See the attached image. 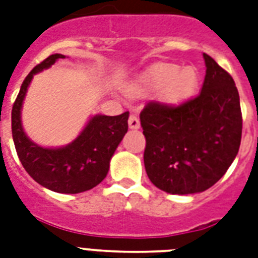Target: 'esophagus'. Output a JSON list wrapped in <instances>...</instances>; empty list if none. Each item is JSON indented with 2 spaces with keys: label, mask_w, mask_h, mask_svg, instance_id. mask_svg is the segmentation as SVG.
I'll return each mask as SVG.
<instances>
[{
  "label": "esophagus",
  "mask_w": 258,
  "mask_h": 258,
  "mask_svg": "<svg viewBox=\"0 0 258 258\" xmlns=\"http://www.w3.org/2000/svg\"><path fill=\"white\" fill-rule=\"evenodd\" d=\"M139 125H141V123H139V119H138V116L135 115H131L128 117V127L131 130H137L139 128Z\"/></svg>",
  "instance_id": "1"
}]
</instances>
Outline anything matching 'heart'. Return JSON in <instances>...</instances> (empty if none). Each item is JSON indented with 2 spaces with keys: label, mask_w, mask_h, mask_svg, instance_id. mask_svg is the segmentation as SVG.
Wrapping results in <instances>:
<instances>
[{
  "label": "heart",
  "mask_w": 258,
  "mask_h": 258,
  "mask_svg": "<svg viewBox=\"0 0 258 258\" xmlns=\"http://www.w3.org/2000/svg\"><path fill=\"white\" fill-rule=\"evenodd\" d=\"M198 86V73L194 68L161 63L141 74L127 86L131 96L161 93L166 103L177 104L194 93Z\"/></svg>",
  "instance_id": "heart-1"
}]
</instances>
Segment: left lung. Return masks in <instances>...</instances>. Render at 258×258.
<instances>
[{
    "label": "left lung",
    "instance_id": "obj_1",
    "mask_svg": "<svg viewBox=\"0 0 258 258\" xmlns=\"http://www.w3.org/2000/svg\"><path fill=\"white\" fill-rule=\"evenodd\" d=\"M200 93L177 107L149 103L141 112L150 181L172 195L211 188L237 157L242 135L239 94L229 73L203 54Z\"/></svg>",
    "mask_w": 258,
    "mask_h": 258
}]
</instances>
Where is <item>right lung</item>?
I'll list each match as a JSON object with an SVG mask.
<instances>
[{
	"label": "right lung",
	"instance_id": "add662e5",
	"mask_svg": "<svg viewBox=\"0 0 258 258\" xmlns=\"http://www.w3.org/2000/svg\"><path fill=\"white\" fill-rule=\"evenodd\" d=\"M62 54H52L32 69L12 108V135L16 151L29 176L58 194H81L107 177L109 162L128 130V112L117 116L94 115L80 135L60 147H44L29 139L23 128L21 109L35 74L50 69Z\"/></svg>",
	"mask_w": 258,
	"mask_h": 258
}]
</instances>
